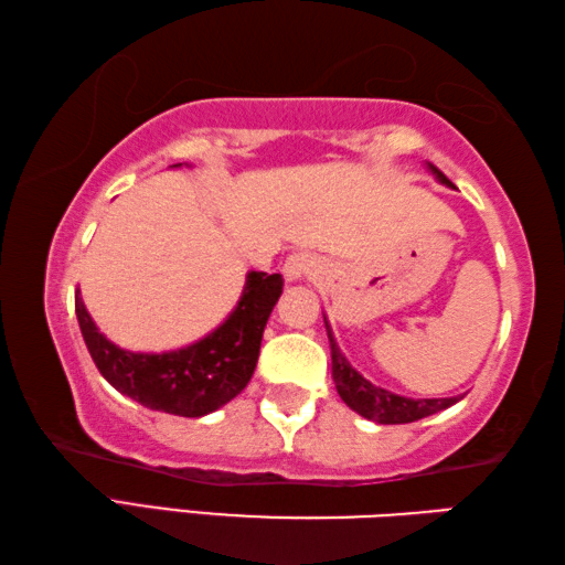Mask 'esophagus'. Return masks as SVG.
<instances>
[{
	"mask_svg": "<svg viewBox=\"0 0 565 565\" xmlns=\"http://www.w3.org/2000/svg\"><path fill=\"white\" fill-rule=\"evenodd\" d=\"M318 273V260L310 253H292L282 265L285 280H302Z\"/></svg>",
	"mask_w": 565,
	"mask_h": 565,
	"instance_id": "1",
	"label": "esophagus"
}]
</instances>
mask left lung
Returning a JSON list of instances; mask_svg holds the SVG:
<instances>
[{"instance_id":"8db88e82","label":"left lung","mask_w":565,"mask_h":565,"mask_svg":"<svg viewBox=\"0 0 565 565\" xmlns=\"http://www.w3.org/2000/svg\"><path fill=\"white\" fill-rule=\"evenodd\" d=\"M431 173L439 178L441 183H447V175L437 168L429 166ZM328 338H330V348H332V380L334 387H338V394L342 402L348 404L350 409L362 414L364 419H372L377 424H409L429 417V414H437L441 409L457 404L459 397H444V399H409V397H399L390 390H382L377 384H372L370 380H364L362 374L352 367L348 358L340 352L338 342H334L332 332L328 328Z\"/></svg>"}]
</instances>
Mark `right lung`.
<instances>
[{
    "label": "right lung",
    "instance_id": "obj_1",
    "mask_svg": "<svg viewBox=\"0 0 565 565\" xmlns=\"http://www.w3.org/2000/svg\"><path fill=\"white\" fill-rule=\"evenodd\" d=\"M280 295L282 275L247 273L241 302L221 328L188 348L158 354L121 350L106 340L82 298H76V320L88 354L114 390L148 409L205 417L247 387L263 330Z\"/></svg>",
    "mask_w": 565,
    "mask_h": 565
}]
</instances>
